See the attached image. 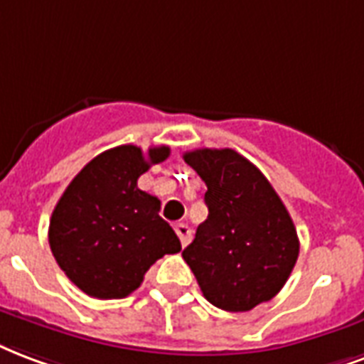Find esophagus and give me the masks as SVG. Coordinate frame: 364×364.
<instances>
[{
	"mask_svg": "<svg viewBox=\"0 0 364 364\" xmlns=\"http://www.w3.org/2000/svg\"><path fill=\"white\" fill-rule=\"evenodd\" d=\"M174 230H176V234H178L182 247H186V245L192 242V228H190L188 224H184V223L176 224V226H174Z\"/></svg>",
	"mask_w": 364,
	"mask_h": 364,
	"instance_id": "1",
	"label": "esophagus"
}]
</instances>
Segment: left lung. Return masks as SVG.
Returning <instances> with one entry per match:
<instances>
[{
	"instance_id": "1",
	"label": "left lung",
	"mask_w": 364,
	"mask_h": 364,
	"mask_svg": "<svg viewBox=\"0 0 364 364\" xmlns=\"http://www.w3.org/2000/svg\"><path fill=\"white\" fill-rule=\"evenodd\" d=\"M184 161L207 186L209 215L182 257L205 299L244 313L270 301L296 267V226L274 188L234 149H196Z\"/></svg>"
}]
</instances>
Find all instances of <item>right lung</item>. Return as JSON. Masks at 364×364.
<instances>
[{
	"mask_svg": "<svg viewBox=\"0 0 364 364\" xmlns=\"http://www.w3.org/2000/svg\"><path fill=\"white\" fill-rule=\"evenodd\" d=\"M171 147L119 146L90 161L57 201L49 247L68 280L97 299H122L140 288L157 259L182 250L161 201L138 178L163 163Z\"/></svg>",
	"mask_w": 364,
	"mask_h": 364,
	"instance_id": "obj_1",
	"label": "right lung"
}]
</instances>
